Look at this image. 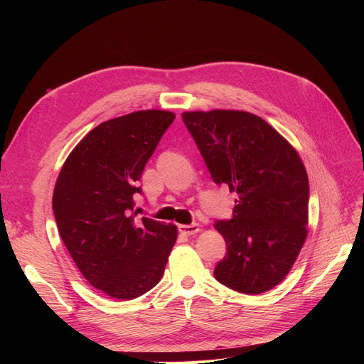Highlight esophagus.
Wrapping results in <instances>:
<instances>
[{
  "instance_id": "obj_1",
  "label": "esophagus",
  "mask_w": 364,
  "mask_h": 364,
  "mask_svg": "<svg viewBox=\"0 0 364 364\" xmlns=\"http://www.w3.org/2000/svg\"><path fill=\"white\" fill-rule=\"evenodd\" d=\"M200 230L199 225L197 223H191V225H181L179 226V232L183 235H194Z\"/></svg>"
}]
</instances>
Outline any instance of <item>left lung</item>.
I'll return each mask as SVG.
<instances>
[{"mask_svg": "<svg viewBox=\"0 0 364 364\" xmlns=\"http://www.w3.org/2000/svg\"><path fill=\"white\" fill-rule=\"evenodd\" d=\"M182 119L217 185L238 194L217 220L226 255L215 279L245 294L273 289L306 238L310 186L296 150L262 118L243 111L183 112Z\"/></svg>", "mask_w": 364, "mask_h": 364, "instance_id": "left-lung-1", "label": "left lung"}]
</instances>
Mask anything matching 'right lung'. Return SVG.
I'll return each instance as SVG.
<instances>
[{
	"label": "right lung",
	"mask_w": 364,
	"mask_h": 364,
	"mask_svg": "<svg viewBox=\"0 0 364 364\" xmlns=\"http://www.w3.org/2000/svg\"><path fill=\"white\" fill-rule=\"evenodd\" d=\"M167 111H139L105 121L65 161L53 213L65 247L92 287L130 301L161 281L178 228L142 217L138 181L165 130Z\"/></svg>",
	"instance_id": "obj_1"
}]
</instances>
